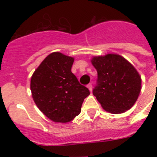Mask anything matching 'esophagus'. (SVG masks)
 Segmentation results:
<instances>
[{
  "instance_id": "34e87169",
  "label": "esophagus",
  "mask_w": 157,
  "mask_h": 157,
  "mask_svg": "<svg viewBox=\"0 0 157 157\" xmlns=\"http://www.w3.org/2000/svg\"><path fill=\"white\" fill-rule=\"evenodd\" d=\"M87 88H88L89 90L91 92V91H92V84L90 83L89 85H87Z\"/></svg>"
}]
</instances>
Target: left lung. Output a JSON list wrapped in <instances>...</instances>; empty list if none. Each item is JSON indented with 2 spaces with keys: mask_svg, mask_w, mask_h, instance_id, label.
<instances>
[{
  "mask_svg": "<svg viewBox=\"0 0 157 157\" xmlns=\"http://www.w3.org/2000/svg\"><path fill=\"white\" fill-rule=\"evenodd\" d=\"M91 63L98 72L93 94L103 109L112 114L130 109L142 88L141 76L135 67L117 54L94 56Z\"/></svg>",
  "mask_w": 157,
  "mask_h": 157,
  "instance_id": "obj_1",
  "label": "left lung"
}]
</instances>
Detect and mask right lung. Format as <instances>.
Returning a JSON list of instances; mask_svg holds the SVG:
<instances>
[{"mask_svg":"<svg viewBox=\"0 0 157 157\" xmlns=\"http://www.w3.org/2000/svg\"><path fill=\"white\" fill-rule=\"evenodd\" d=\"M73 57L53 52L33 72L30 88L36 105L56 123H67L81 113L90 91L71 72Z\"/></svg>","mask_w":157,"mask_h":157,"instance_id":"right-lung-1","label":"right lung"}]
</instances>
